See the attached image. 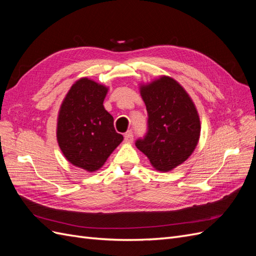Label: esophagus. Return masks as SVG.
<instances>
[{"label": "esophagus", "instance_id": "34e87169", "mask_svg": "<svg viewBox=\"0 0 256 256\" xmlns=\"http://www.w3.org/2000/svg\"><path fill=\"white\" fill-rule=\"evenodd\" d=\"M124 136H125V138H124V142H125V143L130 144V143L134 142V134H132V131H131V130L127 131Z\"/></svg>", "mask_w": 256, "mask_h": 256}]
</instances>
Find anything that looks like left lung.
<instances>
[{
  "label": "left lung",
  "instance_id": "8db88e82",
  "mask_svg": "<svg viewBox=\"0 0 256 256\" xmlns=\"http://www.w3.org/2000/svg\"><path fill=\"white\" fill-rule=\"evenodd\" d=\"M140 94L148 114V130L136 146L154 170L172 171L191 156L198 143L200 122L196 104L182 85L168 76L141 84Z\"/></svg>",
  "mask_w": 256,
  "mask_h": 256
}]
</instances>
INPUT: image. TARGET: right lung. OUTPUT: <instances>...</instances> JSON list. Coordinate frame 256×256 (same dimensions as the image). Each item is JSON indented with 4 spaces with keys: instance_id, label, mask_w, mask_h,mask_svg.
<instances>
[{
    "instance_id": "add662e5",
    "label": "right lung",
    "mask_w": 256,
    "mask_h": 256,
    "mask_svg": "<svg viewBox=\"0 0 256 256\" xmlns=\"http://www.w3.org/2000/svg\"><path fill=\"white\" fill-rule=\"evenodd\" d=\"M109 88L88 78L76 81L60 104L56 138L64 157L88 172L102 168L124 138L104 106Z\"/></svg>"
}]
</instances>
